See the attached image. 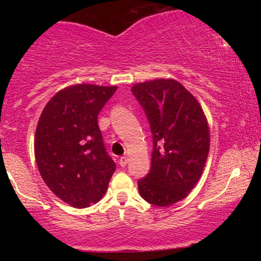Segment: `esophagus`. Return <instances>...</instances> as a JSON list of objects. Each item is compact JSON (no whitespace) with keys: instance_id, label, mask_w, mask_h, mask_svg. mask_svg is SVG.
<instances>
[{"instance_id":"1","label":"esophagus","mask_w":261,"mask_h":261,"mask_svg":"<svg viewBox=\"0 0 261 261\" xmlns=\"http://www.w3.org/2000/svg\"><path fill=\"white\" fill-rule=\"evenodd\" d=\"M127 163H128V158L125 157V155H122V157L119 158V164H120L121 167H126Z\"/></svg>"}]
</instances>
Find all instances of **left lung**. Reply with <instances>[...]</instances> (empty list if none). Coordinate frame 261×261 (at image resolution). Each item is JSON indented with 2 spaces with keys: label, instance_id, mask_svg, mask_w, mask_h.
Instances as JSON below:
<instances>
[{
  "label": "left lung",
  "instance_id": "1",
  "mask_svg": "<svg viewBox=\"0 0 261 261\" xmlns=\"http://www.w3.org/2000/svg\"><path fill=\"white\" fill-rule=\"evenodd\" d=\"M152 133L151 169L139 179L140 195L154 206L180 201L202 174L210 133L199 101L174 80H153L131 88Z\"/></svg>",
  "mask_w": 261,
  "mask_h": 261
}]
</instances>
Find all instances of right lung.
<instances>
[{
  "label": "right lung",
  "mask_w": 261,
  "mask_h": 261,
  "mask_svg": "<svg viewBox=\"0 0 261 261\" xmlns=\"http://www.w3.org/2000/svg\"><path fill=\"white\" fill-rule=\"evenodd\" d=\"M118 87L76 85L56 93L39 119L34 152L45 184L62 201L88 207L106 194L115 163L98 114Z\"/></svg>",
  "instance_id": "add662e5"
}]
</instances>
